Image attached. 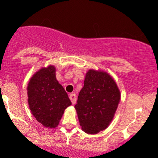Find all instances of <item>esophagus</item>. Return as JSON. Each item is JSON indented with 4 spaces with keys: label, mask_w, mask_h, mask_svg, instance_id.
<instances>
[{
    "label": "esophagus",
    "mask_w": 158,
    "mask_h": 158,
    "mask_svg": "<svg viewBox=\"0 0 158 158\" xmlns=\"http://www.w3.org/2000/svg\"><path fill=\"white\" fill-rule=\"evenodd\" d=\"M69 99L71 100L72 103H73V105L76 104V94H74V93L69 94Z\"/></svg>",
    "instance_id": "1"
}]
</instances>
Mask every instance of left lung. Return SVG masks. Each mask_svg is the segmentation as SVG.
Instances as JSON below:
<instances>
[{
    "mask_svg": "<svg viewBox=\"0 0 158 158\" xmlns=\"http://www.w3.org/2000/svg\"><path fill=\"white\" fill-rule=\"evenodd\" d=\"M120 98V91L109 74L89 69L75 106L82 131L95 135L105 130L114 118Z\"/></svg>",
    "mask_w": 158,
    "mask_h": 158,
    "instance_id": "obj_1",
    "label": "left lung"
}]
</instances>
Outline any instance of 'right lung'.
<instances>
[{
    "instance_id": "add662e5",
    "label": "right lung",
    "mask_w": 158,
    "mask_h": 158,
    "mask_svg": "<svg viewBox=\"0 0 158 158\" xmlns=\"http://www.w3.org/2000/svg\"><path fill=\"white\" fill-rule=\"evenodd\" d=\"M28 104L32 114L47 128L59 125L71 101L56 78L54 66L42 68L30 79L27 86Z\"/></svg>"
}]
</instances>
